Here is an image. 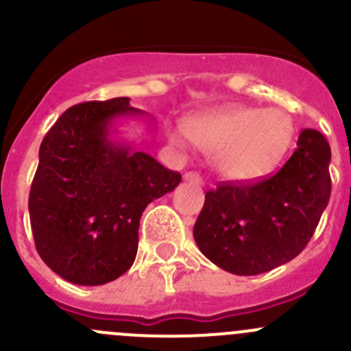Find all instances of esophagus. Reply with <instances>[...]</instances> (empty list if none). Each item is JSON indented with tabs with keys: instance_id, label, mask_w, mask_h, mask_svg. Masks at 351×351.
<instances>
[{
	"instance_id": "1",
	"label": "esophagus",
	"mask_w": 351,
	"mask_h": 351,
	"mask_svg": "<svg viewBox=\"0 0 351 351\" xmlns=\"http://www.w3.org/2000/svg\"><path fill=\"white\" fill-rule=\"evenodd\" d=\"M183 180H185V182H190V183H195V185H202V178L193 171L185 173V175H183Z\"/></svg>"
}]
</instances>
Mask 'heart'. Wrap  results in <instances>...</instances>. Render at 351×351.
<instances>
[{
	"label": "heart",
	"instance_id": "b5f03b06",
	"mask_svg": "<svg viewBox=\"0 0 351 351\" xmlns=\"http://www.w3.org/2000/svg\"><path fill=\"white\" fill-rule=\"evenodd\" d=\"M189 137L215 154L224 178L247 182L265 175L284 156L293 137V122L284 110L228 108L189 123Z\"/></svg>",
	"mask_w": 351,
	"mask_h": 351
}]
</instances>
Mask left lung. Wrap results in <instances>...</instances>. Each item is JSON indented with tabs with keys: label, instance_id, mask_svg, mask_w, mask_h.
Masks as SVG:
<instances>
[{
	"label": "left lung",
	"instance_id": "left-lung-1",
	"mask_svg": "<svg viewBox=\"0 0 351 351\" xmlns=\"http://www.w3.org/2000/svg\"><path fill=\"white\" fill-rule=\"evenodd\" d=\"M326 137L304 129L277 175L205 193L193 238L205 258L234 275H260L293 260L313 238L331 195Z\"/></svg>",
	"mask_w": 351,
	"mask_h": 351
}]
</instances>
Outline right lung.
<instances>
[{"label": "right lung", "mask_w": 351, "mask_h": 351, "mask_svg": "<svg viewBox=\"0 0 351 351\" xmlns=\"http://www.w3.org/2000/svg\"><path fill=\"white\" fill-rule=\"evenodd\" d=\"M130 98L67 108L45 134L28 197L32 232L44 263L76 285H104L132 267L147 204L182 176L120 139L119 125L146 112Z\"/></svg>", "instance_id": "obj_1"}]
</instances>
